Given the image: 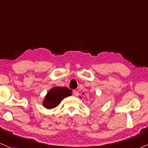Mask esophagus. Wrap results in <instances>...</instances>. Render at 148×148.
<instances>
[{
    "mask_svg": "<svg viewBox=\"0 0 148 148\" xmlns=\"http://www.w3.org/2000/svg\"><path fill=\"white\" fill-rule=\"evenodd\" d=\"M73 94H74L75 96H79V92H78V91L76 90H73Z\"/></svg>",
    "mask_w": 148,
    "mask_h": 148,
    "instance_id": "esophagus-1",
    "label": "esophagus"
}]
</instances>
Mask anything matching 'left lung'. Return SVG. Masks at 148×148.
Returning a JSON list of instances; mask_svg holds the SVG:
<instances>
[{"label": "left lung", "mask_w": 148, "mask_h": 148, "mask_svg": "<svg viewBox=\"0 0 148 148\" xmlns=\"http://www.w3.org/2000/svg\"><path fill=\"white\" fill-rule=\"evenodd\" d=\"M89 104H90V106L92 107H97L101 104V101H100L99 99H94L89 102Z\"/></svg>", "instance_id": "left-lung-1"}]
</instances>
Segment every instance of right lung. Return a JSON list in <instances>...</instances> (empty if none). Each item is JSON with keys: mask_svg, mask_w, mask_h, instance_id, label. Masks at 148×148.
<instances>
[{"mask_svg": "<svg viewBox=\"0 0 148 148\" xmlns=\"http://www.w3.org/2000/svg\"><path fill=\"white\" fill-rule=\"evenodd\" d=\"M71 92L72 90L66 87H55L49 91L43 105L48 109L56 108L64 98L71 95Z\"/></svg>", "mask_w": 148, "mask_h": 148, "instance_id": "obj_1", "label": "right lung"}]
</instances>
